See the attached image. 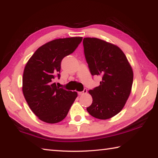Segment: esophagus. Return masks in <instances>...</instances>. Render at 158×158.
Returning a JSON list of instances; mask_svg holds the SVG:
<instances>
[{
	"instance_id": "1",
	"label": "esophagus",
	"mask_w": 158,
	"mask_h": 158,
	"mask_svg": "<svg viewBox=\"0 0 158 158\" xmlns=\"http://www.w3.org/2000/svg\"><path fill=\"white\" fill-rule=\"evenodd\" d=\"M87 93V89L86 88H84V90L81 91V92H78V94H79V95H82V94H85Z\"/></svg>"
}]
</instances>
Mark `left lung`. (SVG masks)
<instances>
[{"instance_id": "1", "label": "left lung", "mask_w": 158, "mask_h": 158, "mask_svg": "<svg viewBox=\"0 0 158 158\" xmlns=\"http://www.w3.org/2000/svg\"><path fill=\"white\" fill-rule=\"evenodd\" d=\"M83 45L90 74L102 77L99 86L89 90L93 103L87 111L97 119L111 118L122 110L130 95L133 70L116 45L97 38H84Z\"/></svg>"}]
</instances>
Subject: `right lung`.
<instances>
[{
    "mask_svg": "<svg viewBox=\"0 0 158 158\" xmlns=\"http://www.w3.org/2000/svg\"><path fill=\"white\" fill-rule=\"evenodd\" d=\"M82 37L51 41L36 50L25 65L23 93L33 113L43 122L55 124L62 121L77 98L76 92L56 86L62 59L72 54Z\"/></svg>",
    "mask_w": 158,
    "mask_h": 158,
    "instance_id": "obj_1",
    "label": "right lung"
}]
</instances>
